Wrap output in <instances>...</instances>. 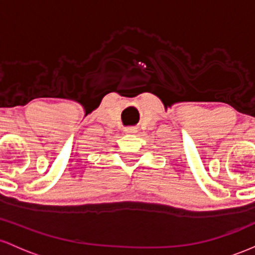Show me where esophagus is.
<instances>
[{
	"label": "esophagus",
	"instance_id": "1",
	"mask_svg": "<svg viewBox=\"0 0 255 255\" xmlns=\"http://www.w3.org/2000/svg\"><path fill=\"white\" fill-rule=\"evenodd\" d=\"M125 131H127L128 133H133V132H136V130L133 128H125Z\"/></svg>",
	"mask_w": 255,
	"mask_h": 255
}]
</instances>
